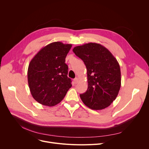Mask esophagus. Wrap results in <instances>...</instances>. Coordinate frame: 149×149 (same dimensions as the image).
<instances>
[{
	"label": "esophagus",
	"mask_w": 149,
	"mask_h": 149,
	"mask_svg": "<svg viewBox=\"0 0 149 149\" xmlns=\"http://www.w3.org/2000/svg\"><path fill=\"white\" fill-rule=\"evenodd\" d=\"M74 82L75 84H77L78 82H79V79H78V78H75V79H74Z\"/></svg>",
	"instance_id": "34e87169"
}]
</instances>
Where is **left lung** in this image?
I'll use <instances>...</instances> for the list:
<instances>
[{
	"instance_id": "obj_1",
	"label": "left lung",
	"mask_w": 149,
	"mask_h": 149,
	"mask_svg": "<svg viewBox=\"0 0 149 149\" xmlns=\"http://www.w3.org/2000/svg\"><path fill=\"white\" fill-rule=\"evenodd\" d=\"M73 52L87 69L88 89L80 95L83 103L93 110H101L116 99L121 87L118 61L104 46L89 43L75 46Z\"/></svg>"
}]
</instances>
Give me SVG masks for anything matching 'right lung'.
Here are the masks:
<instances>
[{
  "instance_id": "1",
  "label": "right lung",
  "mask_w": 149,
  "mask_h": 149,
  "mask_svg": "<svg viewBox=\"0 0 149 149\" xmlns=\"http://www.w3.org/2000/svg\"><path fill=\"white\" fill-rule=\"evenodd\" d=\"M71 47V44L53 42L43 47L31 60L28 82L31 95L38 103L50 107L56 105L71 88L65 63Z\"/></svg>"
}]
</instances>
